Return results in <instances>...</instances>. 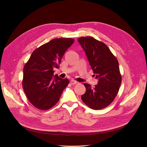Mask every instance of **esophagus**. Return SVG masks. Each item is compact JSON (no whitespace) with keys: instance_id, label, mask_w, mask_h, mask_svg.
<instances>
[{"instance_id":"esophagus-1","label":"esophagus","mask_w":147,"mask_h":147,"mask_svg":"<svg viewBox=\"0 0 147 147\" xmlns=\"http://www.w3.org/2000/svg\"><path fill=\"white\" fill-rule=\"evenodd\" d=\"M77 81H75V80H70V84H72V85H73V84H77Z\"/></svg>"}]
</instances>
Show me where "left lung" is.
<instances>
[{
	"mask_svg": "<svg viewBox=\"0 0 147 147\" xmlns=\"http://www.w3.org/2000/svg\"><path fill=\"white\" fill-rule=\"evenodd\" d=\"M78 41L85 51L94 76L99 79L94 88L84 83L86 90L82 99L92 109H104L113 101L121 85L118 61L104 43L94 37H82Z\"/></svg>",
	"mask_w": 147,
	"mask_h": 147,
	"instance_id": "1",
	"label": "left lung"
}]
</instances>
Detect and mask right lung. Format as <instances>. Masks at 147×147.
Masks as SVG:
<instances>
[{"label": "right lung", "mask_w": 147, "mask_h": 147, "mask_svg": "<svg viewBox=\"0 0 147 147\" xmlns=\"http://www.w3.org/2000/svg\"><path fill=\"white\" fill-rule=\"evenodd\" d=\"M75 41L71 38L53 39L33 51L23 68L22 85L29 101L35 107L47 110L59 101L69 80L54 77L66 50Z\"/></svg>", "instance_id": "obj_1"}]
</instances>
